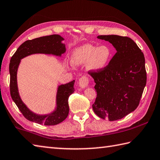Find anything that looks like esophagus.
<instances>
[{
  "label": "esophagus",
  "instance_id": "1",
  "mask_svg": "<svg viewBox=\"0 0 160 160\" xmlns=\"http://www.w3.org/2000/svg\"><path fill=\"white\" fill-rule=\"evenodd\" d=\"M88 77L86 76H83L82 77H81L79 82H78V86H79V88H86L88 87Z\"/></svg>",
  "mask_w": 160,
  "mask_h": 160
}]
</instances>
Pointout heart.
<instances>
[{"label":"heart","instance_id":"b5f03b06","mask_svg":"<svg viewBox=\"0 0 160 160\" xmlns=\"http://www.w3.org/2000/svg\"><path fill=\"white\" fill-rule=\"evenodd\" d=\"M112 50L106 45L97 46L86 43L74 49L70 61L74 66L86 63V69L92 72H99L105 70L112 58Z\"/></svg>","mask_w":160,"mask_h":160}]
</instances>
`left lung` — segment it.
Here are the masks:
<instances>
[{
  "mask_svg": "<svg viewBox=\"0 0 160 160\" xmlns=\"http://www.w3.org/2000/svg\"><path fill=\"white\" fill-rule=\"evenodd\" d=\"M97 38L110 42L117 52L105 70L90 72L97 93L92 109L100 118L115 121L139 105L146 84L145 58L130 38L111 34Z\"/></svg>",
  "mask_w": 160,
  "mask_h": 160,
  "instance_id": "left-lung-1",
  "label": "left lung"
}]
</instances>
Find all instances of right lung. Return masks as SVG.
I'll return each mask as SVG.
<instances>
[{"instance_id":"add662e5","label":"right lung","mask_w":160,"mask_h":160,"mask_svg":"<svg viewBox=\"0 0 160 160\" xmlns=\"http://www.w3.org/2000/svg\"><path fill=\"white\" fill-rule=\"evenodd\" d=\"M64 38L58 34H53L25 41L21 44L11 58L9 63L10 74V94L14 102L29 121L45 126L57 125L66 119L69 113L68 97L74 92L75 81L58 85L56 94V106L48 114H38L31 110L22 102L17 83V72L22 58L34 54H44L61 57L66 52V48L63 41Z\"/></svg>"}]
</instances>
